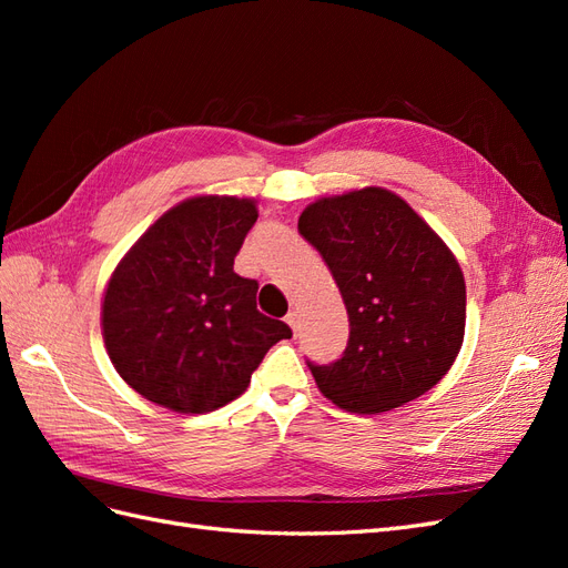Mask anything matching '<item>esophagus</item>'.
I'll return each instance as SVG.
<instances>
[{
	"instance_id": "esophagus-1",
	"label": "esophagus",
	"mask_w": 568,
	"mask_h": 568,
	"mask_svg": "<svg viewBox=\"0 0 568 568\" xmlns=\"http://www.w3.org/2000/svg\"><path fill=\"white\" fill-rule=\"evenodd\" d=\"M286 324L291 326V329H294V334H298V329H301V315L298 313H288L286 315Z\"/></svg>"
}]
</instances>
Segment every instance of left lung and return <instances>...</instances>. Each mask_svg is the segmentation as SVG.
<instances>
[{
  "mask_svg": "<svg viewBox=\"0 0 568 568\" xmlns=\"http://www.w3.org/2000/svg\"><path fill=\"white\" fill-rule=\"evenodd\" d=\"M298 232L329 265L351 320L343 357L307 363L324 398L376 415L432 390L453 367L467 322L455 253L384 186L317 199Z\"/></svg>",
  "mask_w": 568,
  "mask_h": 568,
  "instance_id": "left-lung-1",
  "label": "left lung"
}]
</instances>
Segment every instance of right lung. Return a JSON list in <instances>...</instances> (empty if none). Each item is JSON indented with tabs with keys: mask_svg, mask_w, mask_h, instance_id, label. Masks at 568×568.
Returning <instances> with one entry per match:
<instances>
[{
	"mask_svg": "<svg viewBox=\"0 0 568 568\" xmlns=\"http://www.w3.org/2000/svg\"><path fill=\"white\" fill-rule=\"evenodd\" d=\"M257 220L255 199L203 194L165 211L113 270L101 334L123 382L182 415L242 395L291 329L255 305L257 282L234 257Z\"/></svg>",
	"mask_w": 568,
	"mask_h": 568,
	"instance_id": "obj_1",
	"label": "right lung"
}]
</instances>
